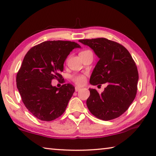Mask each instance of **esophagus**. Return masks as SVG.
Wrapping results in <instances>:
<instances>
[{
    "instance_id": "34e87169",
    "label": "esophagus",
    "mask_w": 156,
    "mask_h": 156,
    "mask_svg": "<svg viewBox=\"0 0 156 156\" xmlns=\"http://www.w3.org/2000/svg\"><path fill=\"white\" fill-rule=\"evenodd\" d=\"M79 90H80V87H75V91H78Z\"/></svg>"
}]
</instances>
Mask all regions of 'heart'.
<instances>
[{
    "label": "heart",
    "instance_id": "obj_1",
    "mask_svg": "<svg viewBox=\"0 0 156 156\" xmlns=\"http://www.w3.org/2000/svg\"><path fill=\"white\" fill-rule=\"evenodd\" d=\"M90 51H84L83 52H81L80 53H85V52H87ZM72 80H73V82L76 84H77L78 85H82L84 83H85V77L83 75H77V76H74L72 77Z\"/></svg>",
    "mask_w": 156,
    "mask_h": 156
}]
</instances>
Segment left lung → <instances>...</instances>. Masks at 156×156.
Masks as SVG:
<instances>
[{"label": "left lung", "mask_w": 156, "mask_h": 156, "mask_svg": "<svg viewBox=\"0 0 156 156\" xmlns=\"http://www.w3.org/2000/svg\"><path fill=\"white\" fill-rule=\"evenodd\" d=\"M79 41L90 46L99 58L91 75V85L108 84L101 94L89 89V110L104 121L119 117L128 109L137 94L139 75L131 55L124 46L105 38Z\"/></svg>", "instance_id": "left-lung-1"}]
</instances>
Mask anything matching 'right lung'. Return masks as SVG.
I'll return each mask as SVG.
<instances>
[{"mask_svg": "<svg viewBox=\"0 0 156 156\" xmlns=\"http://www.w3.org/2000/svg\"><path fill=\"white\" fill-rule=\"evenodd\" d=\"M80 48L69 41H46L31 48L16 75V87L24 105L39 119L50 122L65 112L75 91L71 84L58 88L54 78H62L64 62L73 49Z\"/></svg>", "mask_w": 156, "mask_h": 156, "instance_id": "right-lung-1", "label": "right lung"}]
</instances>
